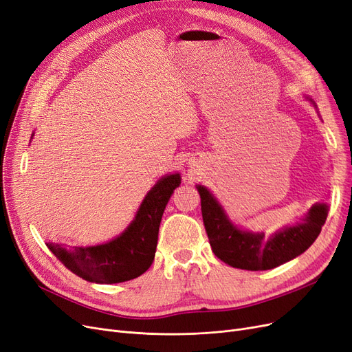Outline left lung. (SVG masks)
<instances>
[{"label": "left lung", "mask_w": 352, "mask_h": 352, "mask_svg": "<svg viewBox=\"0 0 352 352\" xmlns=\"http://www.w3.org/2000/svg\"><path fill=\"white\" fill-rule=\"evenodd\" d=\"M197 188L212 250L217 258L235 268L263 271L290 261L315 242L328 216L327 204H316L302 223L285 228L267 239L264 233L242 232L233 226L209 190L203 186Z\"/></svg>", "instance_id": "obj_1"}]
</instances>
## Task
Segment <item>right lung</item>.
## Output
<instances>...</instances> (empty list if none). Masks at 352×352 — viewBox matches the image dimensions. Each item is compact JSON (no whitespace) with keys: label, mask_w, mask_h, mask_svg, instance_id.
Returning a JSON list of instances; mask_svg holds the SVG:
<instances>
[{"label":"right lung","mask_w":352,"mask_h":352,"mask_svg":"<svg viewBox=\"0 0 352 352\" xmlns=\"http://www.w3.org/2000/svg\"><path fill=\"white\" fill-rule=\"evenodd\" d=\"M181 184L178 174L161 178L140 204L130 226L104 245L67 250L62 245L46 243L59 261L81 278L114 284L133 280L153 263L158 232L165 206Z\"/></svg>","instance_id":"right-lung-1"}]
</instances>
